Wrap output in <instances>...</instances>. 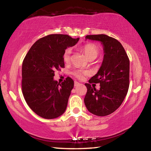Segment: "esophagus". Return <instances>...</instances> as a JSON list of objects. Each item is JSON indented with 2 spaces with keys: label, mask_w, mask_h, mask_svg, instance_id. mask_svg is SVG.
<instances>
[{
  "label": "esophagus",
  "mask_w": 151,
  "mask_h": 151,
  "mask_svg": "<svg viewBox=\"0 0 151 151\" xmlns=\"http://www.w3.org/2000/svg\"><path fill=\"white\" fill-rule=\"evenodd\" d=\"M79 85H80V83H79L78 82L75 81V86H78Z\"/></svg>",
  "instance_id": "esophagus-1"
}]
</instances>
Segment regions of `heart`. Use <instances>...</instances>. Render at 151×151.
<instances>
[{
  "label": "heart",
  "instance_id": "b5f03b06",
  "mask_svg": "<svg viewBox=\"0 0 151 151\" xmlns=\"http://www.w3.org/2000/svg\"><path fill=\"white\" fill-rule=\"evenodd\" d=\"M82 50L85 53L86 57H87L89 60H94V58L97 57V56L99 54V48L95 45L92 44V43H88L86 44L82 47ZM72 51L71 48H66L63 53V58L65 62L68 63L70 60V56ZM73 75L75 76L78 78H83L85 76L86 72L81 70H76L73 73Z\"/></svg>",
  "mask_w": 151,
  "mask_h": 151
}]
</instances>
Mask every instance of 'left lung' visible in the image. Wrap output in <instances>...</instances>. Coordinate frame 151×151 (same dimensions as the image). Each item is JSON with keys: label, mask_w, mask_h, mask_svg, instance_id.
Segmentation results:
<instances>
[{"label": "left lung", "mask_w": 151, "mask_h": 151, "mask_svg": "<svg viewBox=\"0 0 151 151\" xmlns=\"http://www.w3.org/2000/svg\"><path fill=\"white\" fill-rule=\"evenodd\" d=\"M85 39L100 42L104 57L99 71L88 81L90 83H100V89L86 83L87 93L84 102L91 113L99 116L109 115L121 105L129 90V57L121 42L114 38L96 35H87Z\"/></svg>", "instance_id": "obj_1"}]
</instances>
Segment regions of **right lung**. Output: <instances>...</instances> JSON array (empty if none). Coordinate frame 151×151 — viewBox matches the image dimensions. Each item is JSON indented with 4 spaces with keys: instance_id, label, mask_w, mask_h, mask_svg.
I'll return each mask as SVG.
<instances>
[{
    "instance_id": "obj_1",
    "label": "right lung",
    "mask_w": 151,
    "mask_h": 151,
    "mask_svg": "<svg viewBox=\"0 0 151 151\" xmlns=\"http://www.w3.org/2000/svg\"><path fill=\"white\" fill-rule=\"evenodd\" d=\"M78 40L66 35H48L35 42L24 58L22 94L30 108L42 118H57L66 111L74 81L67 77L60 84L54 79L55 72L65 67L64 52Z\"/></svg>"
}]
</instances>
